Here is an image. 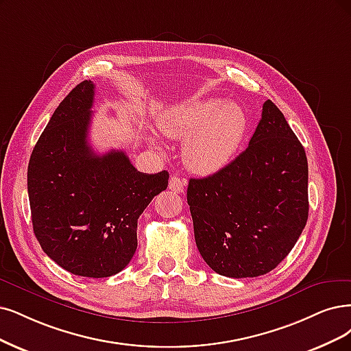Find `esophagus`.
Masks as SVG:
<instances>
[{"label": "esophagus", "instance_id": "34e87169", "mask_svg": "<svg viewBox=\"0 0 351 351\" xmlns=\"http://www.w3.org/2000/svg\"><path fill=\"white\" fill-rule=\"evenodd\" d=\"M186 185V180L185 179H180L179 176L173 175L171 178V180H169V189H171L172 192H176V193H180L184 192V188Z\"/></svg>", "mask_w": 351, "mask_h": 351}]
</instances>
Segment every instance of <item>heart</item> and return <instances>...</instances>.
Listing matches in <instances>:
<instances>
[{
    "instance_id": "heart-1",
    "label": "heart",
    "mask_w": 351,
    "mask_h": 351,
    "mask_svg": "<svg viewBox=\"0 0 351 351\" xmlns=\"http://www.w3.org/2000/svg\"><path fill=\"white\" fill-rule=\"evenodd\" d=\"M162 132L173 138H186L182 156L197 173H213L237 153L247 130V114L240 104L221 98H205L162 111Z\"/></svg>"
}]
</instances>
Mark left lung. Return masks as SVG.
Listing matches in <instances>:
<instances>
[{"mask_svg":"<svg viewBox=\"0 0 351 351\" xmlns=\"http://www.w3.org/2000/svg\"><path fill=\"white\" fill-rule=\"evenodd\" d=\"M197 247L218 275L256 278L293 249L308 219L306 154L267 99L249 146L221 171L189 179Z\"/></svg>","mask_w":351,"mask_h":351,"instance_id":"8db88e82","label":"left lung"}]
</instances>
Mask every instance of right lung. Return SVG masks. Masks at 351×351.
I'll return each instance as SVG.
<instances>
[{
    "label": "right lung",
    "mask_w": 351,
    "mask_h": 351,
    "mask_svg": "<svg viewBox=\"0 0 351 351\" xmlns=\"http://www.w3.org/2000/svg\"><path fill=\"white\" fill-rule=\"evenodd\" d=\"M95 85H76L30 156L32 223L43 252L85 278L121 271L137 249V219L167 188L169 173H141L123 150L97 154L88 141Z\"/></svg>",
    "instance_id": "1"
}]
</instances>
